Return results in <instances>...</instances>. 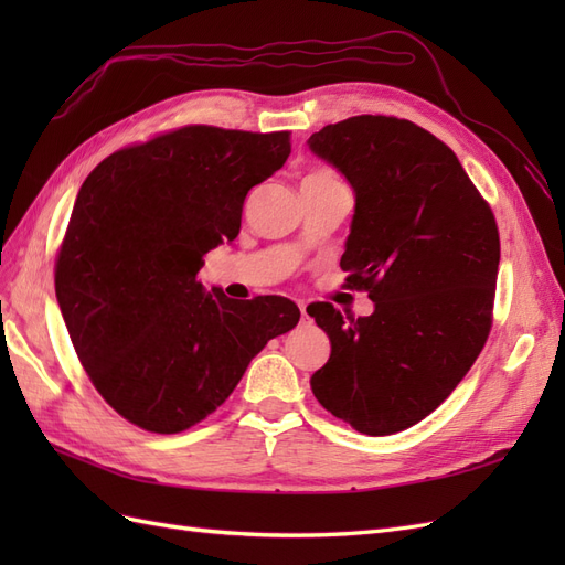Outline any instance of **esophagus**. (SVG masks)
I'll use <instances>...</instances> for the list:
<instances>
[{"label": "esophagus", "instance_id": "obj_1", "mask_svg": "<svg viewBox=\"0 0 565 565\" xmlns=\"http://www.w3.org/2000/svg\"><path fill=\"white\" fill-rule=\"evenodd\" d=\"M299 311H301V324H311V316L306 313V303L299 301Z\"/></svg>", "mask_w": 565, "mask_h": 565}]
</instances>
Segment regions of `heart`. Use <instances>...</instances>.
<instances>
[{
    "label": "heart",
    "instance_id": "b5f03b06",
    "mask_svg": "<svg viewBox=\"0 0 565 565\" xmlns=\"http://www.w3.org/2000/svg\"><path fill=\"white\" fill-rule=\"evenodd\" d=\"M303 181H318V183H341V179L330 172V169H316V172H311L309 177H306Z\"/></svg>",
    "mask_w": 565,
    "mask_h": 565
}]
</instances>
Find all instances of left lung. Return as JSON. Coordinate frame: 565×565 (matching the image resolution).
Returning <instances> with one entry per match:
<instances>
[{
	"mask_svg": "<svg viewBox=\"0 0 565 565\" xmlns=\"http://www.w3.org/2000/svg\"><path fill=\"white\" fill-rule=\"evenodd\" d=\"M353 188L341 268L372 316L309 311L330 337L318 403L355 431L388 436L446 401L481 353L500 268V233L455 152L409 119L358 115L309 139Z\"/></svg>",
	"mask_w": 565,
	"mask_h": 565,
	"instance_id": "8db88e82",
	"label": "left lung"
}]
</instances>
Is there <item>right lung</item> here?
<instances>
[{
  "label": "right lung",
  "instance_id": "add662e5",
  "mask_svg": "<svg viewBox=\"0 0 565 565\" xmlns=\"http://www.w3.org/2000/svg\"><path fill=\"white\" fill-rule=\"evenodd\" d=\"M289 134L183 127L113 152L82 183L56 262V299L96 391L152 434L224 403L268 339L299 322L285 297L228 299L198 273L235 241Z\"/></svg>",
  "mask_w": 565,
  "mask_h": 565
}]
</instances>
